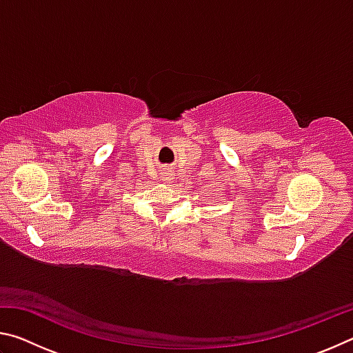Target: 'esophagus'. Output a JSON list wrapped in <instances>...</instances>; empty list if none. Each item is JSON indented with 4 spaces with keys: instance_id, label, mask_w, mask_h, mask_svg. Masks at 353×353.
Returning a JSON list of instances; mask_svg holds the SVG:
<instances>
[{
    "instance_id": "34e87169",
    "label": "esophagus",
    "mask_w": 353,
    "mask_h": 353,
    "mask_svg": "<svg viewBox=\"0 0 353 353\" xmlns=\"http://www.w3.org/2000/svg\"><path fill=\"white\" fill-rule=\"evenodd\" d=\"M160 179H162V182L170 183V182H172V179H174V172H172L170 168H166L162 172V176H160Z\"/></svg>"
}]
</instances>
